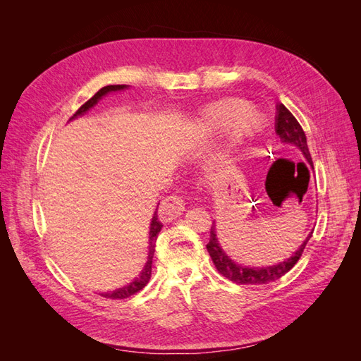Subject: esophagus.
<instances>
[{
  "instance_id": "34e87169",
  "label": "esophagus",
  "mask_w": 361,
  "mask_h": 361,
  "mask_svg": "<svg viewBox=\"0 0 361 361\" xmlns=\"http://www.w3.org/2000/svg\"><path fill=\"white\" fill-rule=\"evenodd\" d=\"M173 202H174V204H176V207H179V209H182V207H183V199H182V195H174V197H173ZM159 214H162V215H169V214H170V211H167V209H166V206H161Z\"/></svg>"
}]
</instances>
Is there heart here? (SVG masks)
Listing matches in <instances>:
<instances>
[{"label": "heart", "instance_id": "obj_1", "mask_svg": "<svg viewBox=\"0 0 361 361\" xmlns=\"http://www.w3.org/2000/svg\"><path fill=\"white\" fill-rule=\"evenodd\" d=\"M232 128L235 141H243L256 130L255 111L247 102L236 97L218 101L209 105L199 118V129L204 135H218Z\"/></svg>", "mask_w": 361, "mask_h": 361}]
</instances>
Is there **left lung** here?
Wrapping results in <instances>:
<instances>
[{
  "label": "left lung",
  "mask_w": 361,
  "mask_h": 361,
  "mask_svg": "<svg viewBox=\"0 0 361 361\" xmlns=\"http://www.w3.org/2000/svg\"><path fill=\"white\" fill-rule=\"evenodd\" d=\"M276 133L281 138L283 143L286 145H293L295 147H298L304 158L307 159V162L313 167L310 152L307 147V138H305L304 130L301 125L298 123V120L292 116V113L288 110V108L280 104L277 105V116H276ZM310 232L307 238L304 239V243L298 247V250L295 253L286 259L280 262L277 265L272 267H265V268H259V267H244L239 265L236 262H233L231 257H228L224 250L218 244L216 239V232H215V223L211 226V238L209 243H207L206 248L209 251V256L214 262L215 268L218 269L221 276L228 279L231 281H235L236 285H267L269 281H276L280 277H283L289 272L295 264L300 260L302 251L307 245L309 239L312 238Z\"/></svg>",
  "instance_id": "left-lung-1"
}]
</instances>
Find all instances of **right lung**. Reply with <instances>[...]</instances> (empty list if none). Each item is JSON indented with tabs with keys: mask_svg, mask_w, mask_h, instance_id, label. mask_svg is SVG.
<instances>
[{
	"mask_svg": "<svg viewBox=\"0 0 361 361\" xmlns=\"http://www.w3.org/2000/svg\"><path fill=\"white\" fill-rule=\"evenodd\" d=\"M128 85H106V87H102V89L97 92L94 96H92L89 101H87L84 105H81L78 108V111H76L69 120L78 117L81 114H84L85 111H89L92 106H94L97 102H99V99L102 96H105L106 93L110 92H118V90H123L126 89ZM161 227H162V223L158 220V212L154 214V218H152V223H150V232H149V256H147V262L146 265L143 268V271L140 272V276L134 280L130 281L129 285L120 288V289H116L113 292H105V293H101L102 297L105 298H111V300H123V298H128L130 297V295L137 293L138 290L143 289L149 280H150V276H152V260H154V253H155V244H157V238H158V233L161 232Z\"/></svg>",
	"mask_w": 361,
	"mask_h": 361,
	"instance_id": "right-lung-1",
	"label": "right lung"
}]
</instances>
